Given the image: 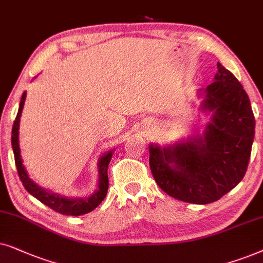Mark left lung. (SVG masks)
I'll list each match as a JSON object with an SVG mask.
<instances>
[{
  "mask_svg": "<svg viewBox=\"0 0 263 263\" xmlns=\"http://www.w3.org/2000/svg\"><path fill=\"white\" fill-rule=\"evenodd\" d=\"M214 82L198 90L201 109L211 113L202 135L174 145H149L156 184L179 201L208 204L236 187L250 160L255 118L236 77L218 62Z\"/></svg>",
  "mask_w": 263,
  "mask_h": 263,
  "instance_id": "obj_1",
  "label": "left lung"
}]
</instances>
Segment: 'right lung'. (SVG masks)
<instances>
[{
  "label": "right lung",
  "instance_id": "add662e5",
  "mask_svg": "<svg viewBox=\"0 0 263 263\" xmlns=\"http://www.w3.org/2000/svg\"><path fill=\"white\" fill-rule=\"evenodd\" d=\"M26 100V92L23 93L22 101L19 104V110H17L16 118L14 120L13 128H12V148L14 153V159H15V166L17 170V174H19L20 180L26 189V191L36 197L38 201H41L43 204L48 205L52 211L60 213L64 215H72L78 216L86 214L93 211L96 207H99L100 203L103 201L106 197L108 191V164H109L111 156H113V150L104 153L99 160V185H97V190L93 192L89 197L82 198H68L65 196H61L59 194H54V192L49 191L48 189L41 187L34 181L31 179L27 174L25 167L23 164L22 155H20V148H19V126H20V118H22V111L25 104Z\"/></svg>",
  "mask_w": 263,
  "mask_h": 263
}]
</instances>
